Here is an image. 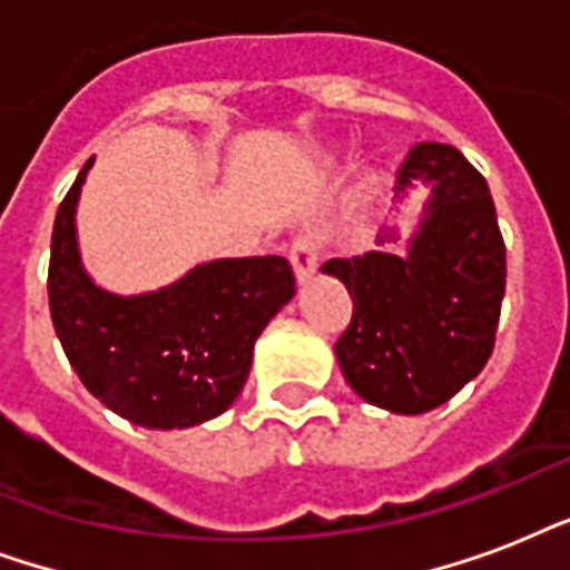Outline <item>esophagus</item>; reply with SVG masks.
Listing matches in <instances>:
<instances>
[{"mask_svg":"<svg viewBox=\"0 0 570 570\" xmlns=\"http://www.w3.org/2000/svg\"><path fill=\"white\" fill-rule=\"evenodd\" d=\"M289 259H293L295 277L307 281L316 272V266H320V239L313 233L295 236L293 245H289Z\"/></svg>","mask_w":570,"mask_h":570,"instance_id":"1","label":"esophagus"}]
</instances>
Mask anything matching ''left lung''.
Returning a JSON list of instances; mask_svg holds the SVG:
<instances>
[{
    "label": "left lung",
    "mask_w": 570,
    "mask_h": 570,
    "mask_svg": "<svg viewBox=\"0 0 570 570\" xmlns=\"http://www.w3.org/2000/svg\"><path fill=\"white\" fill-rule=\"evenodd\" d=\"M396 177V197L416 180L432 186L407 254L366 250L328 259L322 272L355 304L334 346L348 387L393 414H425L476 379L494 352L505 245L485 177L455 147H411ZM396 239V227H384L379 245Z\"/></svg>",
    "instance_id": "1"
}]
</instances>
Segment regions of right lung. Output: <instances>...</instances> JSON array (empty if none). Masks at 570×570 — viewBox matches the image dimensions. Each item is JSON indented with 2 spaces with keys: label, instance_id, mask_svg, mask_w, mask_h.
I'll use <instances>...</instances> for the list:
<instances>
[{
  "label": "right lung",
  "instance_id": "add662e5",
  "mask_svg": "<svg viewBox=\"0 0 570 570\" xmlns=\"http://www.w3.org/2000/svg\"><path fill=\"white\" fill-rule=\"evenodd\" d=\"M94 159L65 195L52 227L49 313L67 361L102 405L145 429H189L242 393L254 343L295 295L284 257L200 263L156 293L115 295L85 272L76 204Z\"/></svg>",
  "mask_w": 570,
  "mask_h": 570
}]
</instances>
